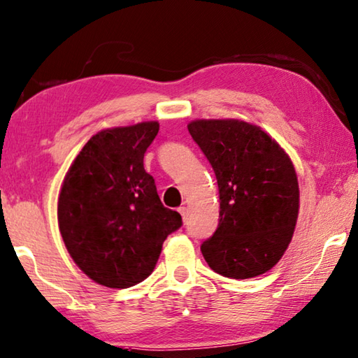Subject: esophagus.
Segmentation results:
<instances>
[{
	"label": "esophagus",
	"mask_w": 358,
	"mask_h": 358,
	"mask_svg": "<svg viewBox=\"0 0 358 358\" xmlns=\"http://www.w3.org/2000/svg\"><path fill=\"white\" fill-rule=\"evenodd\" d=\"M179 214H180V217H182V220L185 222L187 217H189V209H187L185 206H182V208H179Z\"/></svg>",
	"instance_id": "34e87169"
}]
</instances>
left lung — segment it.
<instances>
[{"label":"left lung","instance_id":"obj_1","mask_svg":"<svg viewBox=\"0 0 358 358\" xmlns=\"http://www.w3.org/2000/svg\"><path fill=\"white\" fill-rule=\"evenodd\" d=\"M193 140L214 168L220 223L203 242L212 271L245 280L266 273L289 247L300 192L286 150L259 125L242 119H195Z\"/></svg>","mask_w":358,"mask_h":358}]
</instances>
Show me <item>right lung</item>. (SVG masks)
<instances>
[{
	"label": "right lung",
	"instance_id": "add662e5",
	"mask_svg": "<svg viewBox=\"0 0 358 358\" xmlns=\"http://www.w3.org/2000/svg\"><path fill=\"white\" fill-rule=\"evenodd\" d=\"M157 134V121L97 131L59 190L58 227L69 255L92 281L113 289L146 280L168 234L182 224L143 166Z\"/></svg>",
	"mask_w": 358,
	"mask_h": 358
}]
</instances>
